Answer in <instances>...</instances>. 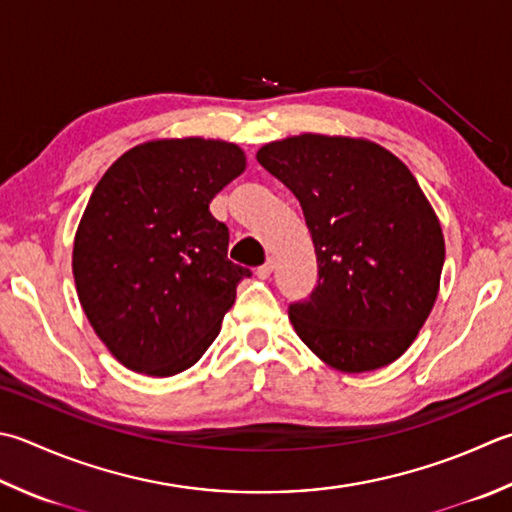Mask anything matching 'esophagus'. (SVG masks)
<instances>
[{"label":"esophagus","instance_id":"esophagus-1","mask_svg":"<svg viewBox=\"0 0 512 512\" xmlns=\"http://www.w3.org/2000/svg\"><path fill=\"white\" fill-rule=\"evenodd\" d=\"M272 272H274V260L267 258L265 263L256 269V276L258 278H269V276H272Z\"/></svg>","mask_w":512,"mask_h":512}]
</instances>
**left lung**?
Listing matches in <instances>:
<instances>
[{"label":"left lung","mask_w":512,"mask_h":512,"mask_svg":"<svg viewBox=\"0 0 512 512\" xmlns=\"http://www.w3.org/2000/svg\"><path fill=\"white\" fill-rule=\"evenodd\" d=\"M256 160L301 202L318 281L289 303L296 334L341 372L383 368L408 350L437 301L446 249L421 187L368 140L303 133Z\"/></svg>","instance_id":"8db88e82"}]
</instances>
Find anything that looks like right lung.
<instances>
[{"mask_svg": "<svg viewBox=\"0 0 512 512\" xmlns=\"http://www.w3.org/2000/svg\"><path fill=\"white\" fill-rule=\"evenodd\" d=\"M243 171L236 144L158 140L124 153L93 189L73 276L95 334L129 370L178 374L214 343L252 269L227 258L229 229L209 202Z\"/></svg>", "mask_w": 512, "mask_h": 512, "instance_id": "obj_1", "label": "right lung"}]
</instances>
